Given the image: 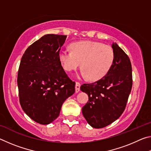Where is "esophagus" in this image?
Here are the masks:
<instances>
[{"instance_id": "esophagus-1", "label": "esophagus", "mask_w": 151, "mask_h": 151, "mask_svg": "<svg viewBox=\"0 0 151 151\" xmlns=\"http://www.w3.org/2000/svg\"><path fill=\"white\" fill-rule=\"evenodd\" d=\"M80 87H81V83L78 82H76V85H75V91L76 93H78L80 91Z\"/></svg>"}]
</instances>
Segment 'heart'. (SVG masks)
<instances>
[{
  "instance_id": "1",
  "label": "heart",
  "mask_w": 151,
  "mask_h": 151,
  "mask_svg": "<svg viewBox=\"0 0 151 151\" xmlns=\"http://www.w3.org/2000/svg\"><path fill=\"white\" fill-rule=\"evenodd\" d=\"M71 51L62 50L59 59L68 72L75 70L81 66V76L91 81L103 78L112 67L114 60L113 49L103 43L82 40L70 45Z\"/></svg>"
}]
</instances>
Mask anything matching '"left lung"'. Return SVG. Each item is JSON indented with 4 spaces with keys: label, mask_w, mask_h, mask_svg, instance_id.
Segmentation results:
<instances>
[{
    "label": "left lung",
    "mask_w": 151,
    "mask_h": 151,
    "mask_svg": "<svg viewBox=\"0 0 151 151\" xmlns=\"http://www.w3.org/2000/svg\"><path fill=\"white\" fill-rule=\"evenodd\" d=\"M112 48L114 60L108 73L95 83L81 86V91L88 96L82 112L88 123L95 129L108 126L121 116L132 88L129 58L116 42L112 43Z\"/></svg>",
    "instance_id": "left-lung-1"
}]
</instances>
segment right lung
<instances>
[{
    "label": "right lung",
    "instance_id": "obj_1",
    "mask_svg": "<svg viewBox=\"0 0 151 151\" xmlns=\"http://www.w3.org/2000/svg\"><path fill=\"white\" fill-rule=\"evenodd\" d=\"M66 39V35H45L27 48L20 60L17 78L20 105L39 124L54 121L64 102L75 92V83L59 59Z\"/></svg>",
    "mask_w": 151,
    "mask_h": 151
}]
</instances>
